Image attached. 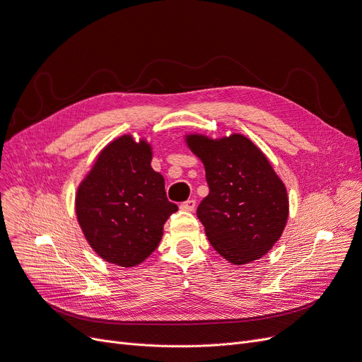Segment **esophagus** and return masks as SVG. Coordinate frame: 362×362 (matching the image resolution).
Segmentation results:
<instances>
[{
    "label": "esophagus",
    "mask_w": 362,
    "mask_h": 362,
    "mask_svg": "<svg viewBox=\"0 0 362 362\" xmlns=\"http://www.w3.org/2000/svg\"><path fill=\"white\" fill-rule=\"evenodd\" d=\"M182 211H187V212H192V211H194V208H196V200H193V199H190V200H187V202H184V204H181V206H180Z\"/></svg>",
    "instance_id": "esophagus-1"
}]
</instances>
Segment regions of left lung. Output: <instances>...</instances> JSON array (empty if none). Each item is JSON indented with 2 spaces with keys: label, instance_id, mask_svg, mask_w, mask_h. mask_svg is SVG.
Masks as SVG:
<instances>
[{
  "label": "left lung",
  "instance_id": "1",
  "mask_svg": "<svg viewBox=\"0 0 362 362\" xmlns=\"http://www.w3.org/2000/svg\"><path fill=\"white\" fill-rule=\"evenodd\" d=\"M184 141L205 168L209 194L197 218L212 248L235 266L266 255L290 215L286 187L267 156L242 134H185Z\"/></svg>",
  "mask_w": 362,
  "mask_h": 362
}]
</instances>
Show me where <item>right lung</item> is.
Returning <instances> with one entry per match:
<instances>
[{
	"label": "right lung",
	"mask_w": 362,
	"mask_h": 362,
	"mask_svg": "<svg viewBox=\"0 0 362 362\" xmlns=\"http://www.w3.org/2000/svg\"><path fill=\"white\" fill-rule=\"evenodd\" d=\"M153 146L124 134L100 150L76 192L84 239L110 264L135 267L153 254L178 206L166 199L165 178L151 168Z\"/></svg>",
	"instance_id": "add662e5"
}]
</instances>
